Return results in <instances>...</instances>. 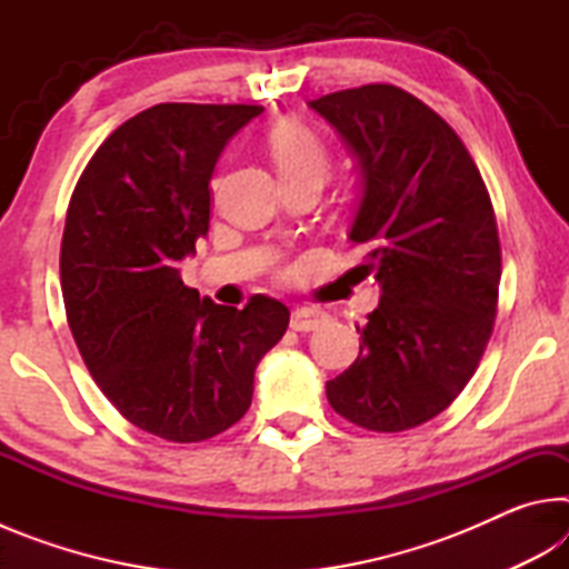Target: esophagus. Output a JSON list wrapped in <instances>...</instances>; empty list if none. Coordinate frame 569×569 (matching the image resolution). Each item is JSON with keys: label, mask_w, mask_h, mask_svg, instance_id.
I'll return each instance as SVG.
<instances>
[{"label": "esophagus", "mask_w": 569, "mask_h": 569, "mask_svg": "<svg viewBox=\"0 0 569 569\" xmlns=\"http://www.w3.org/2000/svg\"><path fill=\"white\" fill-rule=\"evenodd\" d=\"M326 323H329V313L319 311V308L301 306V308H296V311L291 313V329L293 331H301V333L316 331V329H321V326H326Z\"/></svg>", "instance_id": "esophagus-1"}]
</instances>
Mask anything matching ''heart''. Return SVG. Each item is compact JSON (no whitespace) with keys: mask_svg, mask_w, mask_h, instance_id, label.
Here are the masks:
<instances>
[{"mask_svg":"<svg viewBox=\"0 0 569 569\" xmlns=\"http://www.w3.org/2000/svg\"><path fill=\"white\" fill-rule=\"evenodd\" d=\"M268 150L283 182L306 178L323 180L331 170V152L311 128L301 122H283L268 134ZM216 188V182H213Z\"/></svg>","mask_w":569,"mask_h":569,"instance_id":"heart-1","label":"heart"}]
</instances>
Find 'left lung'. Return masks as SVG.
I'll list each match as a JSON object with an SVG mask.
<instances>
[{"mask_svg": "<svg viewBox=\"0 0 569 569\" xmlns=\"http://www.w3.org/2000/svg\"><path fill=\"white\" fill-rule=\"evenodd\" d=\"M359 160L363 196L349 238L381 286L359 356L326 381L343 419L403 431L435 419L475 377L495 329L502 248L492 200L465 142L393 84L308 102Z\"/></svg>", "mask_w": 569, "mask_h": 569, "instance_id": "1", "label": "left lung"}]
</instances>
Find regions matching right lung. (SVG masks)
<instances>
[{
    "label": "right lung",
    "instance_id": "right-lung-1",
    "mask_svg": "<svg viewBox=\"0 0 569 569\" xmlns=\"http://www.w3.org/2000/svg\"><path fill=\"white\" fill-rule=\"evenodd\" d=\"M261 112L192 102L142 110L98 148L67 208L60 278L77 349L124 419L180 445L243 417L256 366L291 319L268 296L243 311L218 306L178 271L208 233L220 152Z\"/></svg>",
    "mask_w": 569,
    "mask_h": 569
}]
</instances>
